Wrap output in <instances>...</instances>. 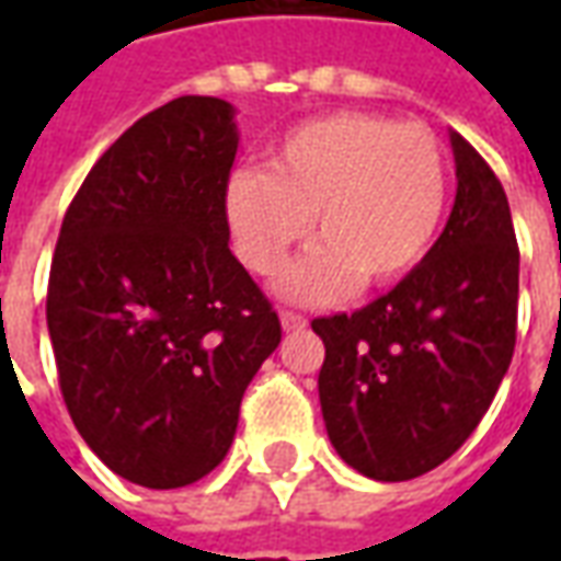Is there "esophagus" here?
<instances>
[{
    "mask_svg": "<svg viewBox=\"0 0 561 561\" xmlns=\"http://www.w3.org/2000/svg\"><path fill=\"white\" fill-rule=\"evenodd\" d=\"M279 321H282V330H304L309 321H306V316H300V312H291V309H282L279 312Z\"/></svg>",
    "mask_w": 561,
    "mask_h": 561,
    "instance_id": "34e87169",
    "label": "esophagus"
}]
</instances>
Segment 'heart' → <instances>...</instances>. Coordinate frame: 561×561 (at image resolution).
Wrapping results in <instances>:
<instances>
[{"mask_svg": "<svg viewBox=\"0 0 561 561\" xmlns=\"http://www.w3.org/2000/svg\"><path fill=\"white\" fill-rule=\"evenodd\" d=\"M237 255L273 276L309 233L318 249L282 276L291 300H328L345 288L376 291L405 279L433 249L447 207V152L426 126L360 111L291 128L270 171L228 183Z\"/></svg>", "mask_w": 561, "mask_h": 561, "instance_id": "heart-1", "label": "heart"}]
</instances>
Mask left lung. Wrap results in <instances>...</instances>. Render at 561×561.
Masks as SVG:
<instances>
[{
    "label": "left lung",
    "mask_w": 561,
    "mask_h": 561,
    "mask_svg": "<svg viewBox=\"0 0 561 561\" xmlns=\"http://www.w3.org/2000/svg\"><path fill=\"white\" fill-rule=\"evenodd\" d=\"M450 147L457 201L426 257L364 309L312 321L330 442L376 481L454 457L514 357L519 249L505 188L462 135L450 131Z\"/></svg>",
    "instance_id": "8db88e82"
}]
</instances>
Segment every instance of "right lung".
<instances>
[{
	"mask_svg": "<svg viewBox=\"0 0 561 561\" xmlns=\"http://www.w3.org/2000/svg\"><path fill=\"white\" fill-rule=\"evenodd\" d=\"M233 107L183 95L140 116L66 209L47 330L68 414L119 478L173 490L219 466L276 352V309L228 240Z\"/></svg>",
	"mask_w": 561,
	"mask_h": 561,
	"instance_id": "right-lung-1",
	"label": "right lung"
}]
</instances>
